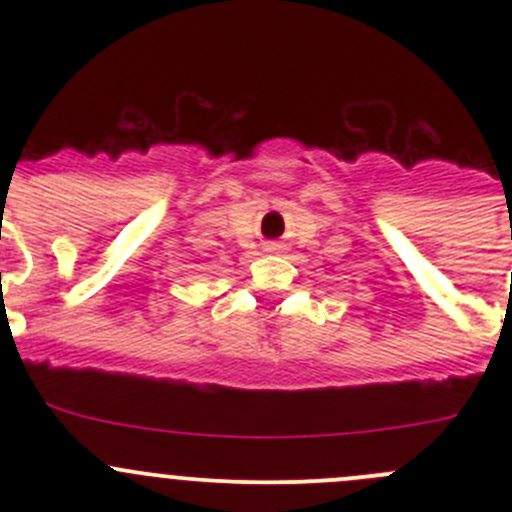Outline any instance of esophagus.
I'll return each instance as SVG.
<instances>
[{
	"mask_svg": "<svg viewBox=\"0 0 512 512\" xmlns=\"http://www.w3.org/2000/svg\"><path fill=\"white\" fill-rule=\"evenodd\" d=\"M265 250H267V252H280L282 245H280V242H267Z\"/></svg>",
	"mask_w": 512,
	"mask_h": 512,
	"instance_id": "34e87169",
	"label": "esophagus"
}]
</instances>
